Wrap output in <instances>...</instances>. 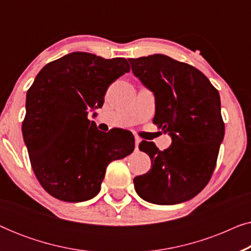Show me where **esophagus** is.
Wrapping results in <instances>:
<instances>
[{
    "instance_id": "obj_1",
    "label": "esophagus",
    "mask_w": 251,
    "mask_h": 251,
    "mask_svg": "<svg viewBox=\"0 0 251 251\" xmlns=\"http://www.w3.org/2000/svg\"><path fill=\"white\" fill-rule=\"evenodd\" d=\"M142 142V139L139 138V137H136L135 138V144H136V150H138V145H139V143Z\"/></svg>"
}]
</instances>
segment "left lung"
Instances as JSON below:
<instances>
[{
  "label": "left lung",
  "instance_id": "1",
  "mask_svg": "<svg viewBox=\"0 0 251 251\" xmlns=\"http://www.w3.org/2000/svg\"><path fill=\"white\" fill-rule=\"evenodd\" d=\"M129 63L155 97L153 122L173 138L164 151L153 142L139 144L152 167L135 177V190L151 203H181L207 186L217 163L225 133L218 90L198 68L164 54Z\"/></svg>",
  "mask_w": 251,
  "mask_h": 251
}]
</instances>
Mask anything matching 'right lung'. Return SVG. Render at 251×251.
Here are the masks:
<instances>
[{"instance_id": "right-lung-1", "label": "right lung", "mask_w": 251, "mask_h": 251, "mask_svg": "<svg viewBox=\"0 0 251 251\" xmlns=\"http://www.w3.org/2000/svg\"><path fill=\"white\" fill-rule=\"evenodd\" d=\"M130 72L125 58L72 52L47 64L26 96L23 136L41 186L58 200L82 202L100 191L106 168L133 152L131 137L99 131L88 119L112 82Z\"/></svg>"}]
</instances>
